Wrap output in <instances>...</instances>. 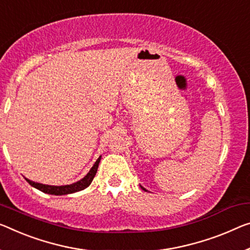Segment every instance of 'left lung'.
<instances>
[{
	"mask_svg": "<svg viewBox=\"0 0 250 250\" xmlns=\"http://www.w3.org/2000/svg\"><path fill=\"white\" fill-rule=\"evenodd\" d=\"M141 188H142V189H143V190H145V189H144V188H143V187H141Z\"/></svg>",
	"mask_w": 250,
	"mask_h": 250,
	"instance_id": "1",
	"label": "left lung"
}]
</instances>
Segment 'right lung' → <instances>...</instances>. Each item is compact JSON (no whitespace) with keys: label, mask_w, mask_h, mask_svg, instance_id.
<instances>
[{"label":"right lung","mask_w":250,"mask_h":250,"mask_svg":"<svg viewBox=\"0 0 250 250\" xmlns=\"http://www.w3.org/2000/svg\"><path fill=\"white\" fill-rule=\"evenodd\" d=\"M101 157H98V160L96 161V163L94 164V167H91V170L88 172V174L80 181L69 184V186H60V187H55V186H47V184H41V183H36L33 181H30V180L25 179L26 181L29 182L30 186H32L36 188V189L40 190L44 193L48 194H55V195H62V194H69V193H75V192H78L80 190L86 189V188L89 186L93 181V179L95 178L96 173H97V168L99 162H101Z\"/></svg>","instance_id":"obj_1"}]
</instances>
